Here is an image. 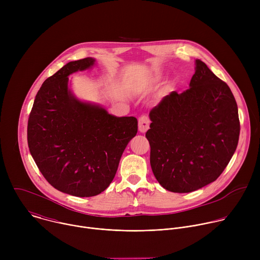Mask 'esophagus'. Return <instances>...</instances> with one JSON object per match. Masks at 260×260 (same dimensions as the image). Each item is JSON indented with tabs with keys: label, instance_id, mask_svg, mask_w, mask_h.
<instances>
[{
	"label": "esophagus",
	"instance_id": "obj_1",
	"mask_svg": "<svg viewBox=\"0 0 260 260\" xmlns=\"http://www.w3.org/2000/svg\"><path fill=\"white\" fill-rule=\"evenodd\" d=\"M150 125V120L147 116H141L139 118V131L141 133H146L147 129L149 128Z\"/></svg>",
	"mask_w": 260,
	"mask_h": 260
}]
</instances>
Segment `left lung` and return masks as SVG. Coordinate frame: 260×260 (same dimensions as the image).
Wrapping results in <instances>:
<instances>
[{
	"instance_id": "1",
	"label": "left lung",
	"mask_w": 260,
	"mask_h": 260,
	"mask_svg": "<svg viewBox=\"0 0 260 260\" xmlns=\"http://www.w3.org/2000/svg\"><path fill=\"white\" fill-rule=\"evenodd\" d=\"M150 165L172 192L196 191L214 182L239 142L238 106L229 85L201 59L189 88L171 92L149 113Z\"/></svg>"
}]
</instances>
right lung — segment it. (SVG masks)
<instances>
[{"mask_svg":"<svg viewBox=\"0 0 260 260\" xmlns=\"http://www.w3.org/2000/svg\"><path fill=\"white\" fill-rule=\"evenodd\" d=\"M94 64L92 57L70 61L47 78L27 122L29 152L44 178L55 189L79 198L98 196L109 186L138 132L136 117L109 114L72 92L71 74Z\"/></svg>","mask_w":260,"mask_h":260,"instance_id":"obj_1","label":"right lung"}]
</instances>
